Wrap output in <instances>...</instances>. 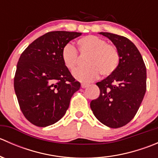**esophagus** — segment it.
Segmentation results:
<instances>
[{"label": "esophagus", "mask_w": 158, "mask_h": 158, "mask_svg": "<svg viewBox=\"0 0 158 158\" xmlns=\"http://www.w3.org/2000/svg\"><path fill=\"white\" fill-rule=\"evenodd\" d=\"M89 86V85L88 84H86V83H82L81 84V87H82V89H85V88H86V87H88Z\"/></svg>", "instance_id": "34e87169"}]
</instances>
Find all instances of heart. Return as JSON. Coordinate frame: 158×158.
<instances>
[{
    "label": "heart",
    "instance_id": "b5f03b06",
    "mask_svg": "<svg viewBox=\"0 0 158 158\" xmlns=\"http://www.w3.org/2000/svg\"><path fill=\"white\" fill-rule=\"evenodd\" d=\"M77 46L81 53H89L86 67L78 68L73 72L75 79L82 82H89L102 76H109L117 69L119 63V52L112 44H106V40L88 35L77 40ZM62 60L65 66L70 71L76 67L78 54L76 49L70 44L63 47Z\"/></svg>",
    "mask_w": 158,
    "mask_h": 158
}]
</instances>
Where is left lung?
Masks as SVG:
<instances>
[{
	"label": "left lung",
	"instance_id": "left-lung-1",
	"mask_svg": "<svg viewBox=\"0 0 158 158\" xmlns=\"http://www.w3.org/2000/svg\"><path fill=\"white\" fill-rule=\"evenodd\" d=\"M99 34L115 46L119 63L114 73L96 83L100 95L91 102L90 107L103 125L118 128L130 122L141 106L146 92V66L136 46L128 38L106 32Z\"/></svg>",
	"mask_w": 158,
	"mask_h": 158
}]
</instances>
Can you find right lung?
Returning a JSON list of instances; mask_svg holds the SVG:
<instances>
[{
	"label": "right lung",
	"instance_id": "right-lung-1",
	"mask_svg": "<svg viewBox=\"0 0 158 158\" xmlns=\"http://www.w3.org/2000/svg\"><path fill=\"white\" fill-rule=\"evenodd\" d=\"M82 33L52 31L35 40L22 52L14 76V90L23 115L33 125L47 127L66 114L80 88L62 60L63 47Z\"/></svg>",
	"mask_w": 158,
	"mask_h": 158
}]
</instances>
